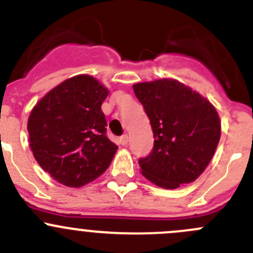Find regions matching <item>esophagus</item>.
I'll use <instances>...</instances> for the list:
<instances>
[{"label": "esophagus", "mask_w": 253, "mask_h": 253, "mask_svg": "<svg viewBox=\"0 0 253 253\" xmlns=\"http://www.w3.org/2000/svg\"><path fill=\"white\" fill-rule=\"evenodd\" d=\"M119 142L122 144V146H126L127 142H128V136H127V134H122V136L119 138Z\"/></svg>", "instance_id": "1"}]
</instances>
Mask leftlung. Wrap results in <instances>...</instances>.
<instances>
[{"label": "left lung", "mask_w": 253, "mask_h": 253, "mask_svg": "<svg viewBox=\"0 0 253 253\" xmlns=\"http://www.w3.org/2000/svg\"><path fill=\"white\" fill-rule=\"evenodd\" d=\"M153 129L152 152L138 163L156 185L175 189L194 181L211 161L221 133L215 107L173 79L133 85Z\"/></svg>", "instance_id": "obj_1"}]
</instances>
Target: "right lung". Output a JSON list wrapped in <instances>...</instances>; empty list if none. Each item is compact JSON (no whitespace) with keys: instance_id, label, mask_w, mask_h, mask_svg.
Instances as JSON below:
<instances>
[{"instance_id":"add662e5","label":"right lung","mask_w":253,"mask_h":253,"mask_svg":"<svg viewBox=\"0 0 253 253\" xmlns=\"http://www.w3.org/2000/svg\"><path fill=\"white\" fill-rule=\"evenodd\" d=\"M109 95L90 75H77L48 92L32 110L27 129L39 166L58 183L80 188L101 175L117 146L106 136L101 110Z\"/></svg>"}]
</instances>
